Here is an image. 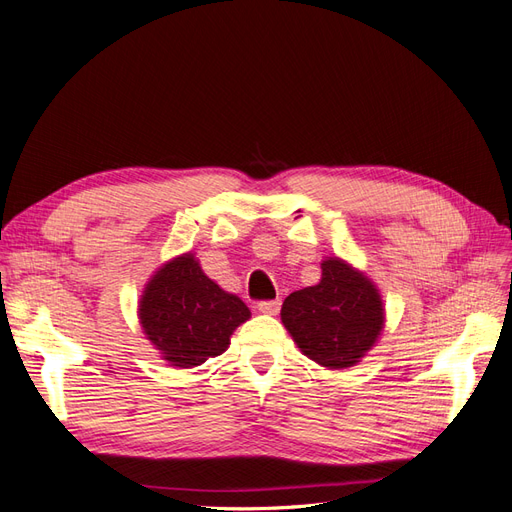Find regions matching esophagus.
Segmentation results:
<instances>
[{
    "mask_svg": "<svg viewBox=\"0 0 512 512\" xmlns=\"http://www.w3.org/2000/svg\"><path fill=\"white\" fill-rule=\"evenodd\" d=\"M280 305H282L280 299H275V301H260V303H258V312L275 316L277 312H280Z\"/></svg>",
    "mask_w": 512,
    "mask_h": 512,
    "instance_id": "34e87169",
    "label": "esophagus"
}]
</instances>
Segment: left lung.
<instances>
[{
  "label": "left lung",
  "instance_id": "left-lung-1",
  "mask_svg": "<svg viewBox=\"0 0 512 512\" xmlns=\"http://www.w3.org/2000/svg\"><path fill=\"white\" fill-rule=\"evenodd\" d=\"M316 286L292 292L282 322L307 359L329 369H348L371 350L384 329V305L365 273L342 258L322 260Z\"/></svg>",
  "mask_w": 512,
  "mask_h": 512
}]
</instances>
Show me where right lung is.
I'll list each match as a JSON object with an SVG mask.
<instances>
[{
    "instance_id": "obj_1",
    "label": "right lung",
    "mask_w": 512,
    "mask_h": 512,
    "mask_svg": "<svg viewBox=\"0 0 512 512\" xmlns=\"http://www.w3.org/2000/svg\"><path fill=\"white\" fill-rule=\"evenodd\" d=\"M250 309L203 273L194 254L177 256L147 282L138 301L143 333L162 359L188 369L222 354Z\"/></svg>"
}]
</instances>
